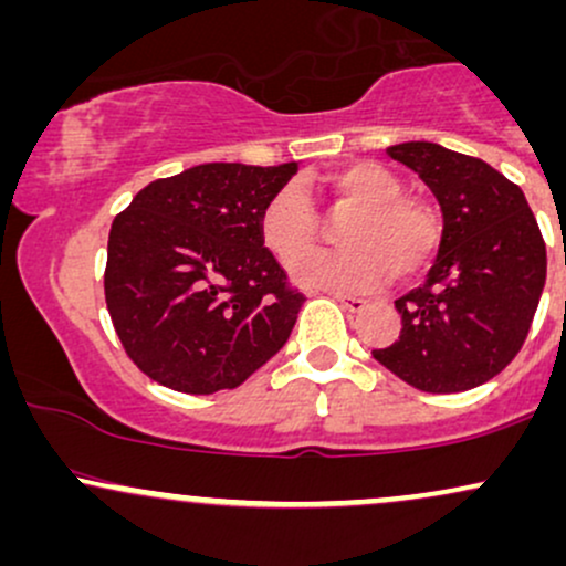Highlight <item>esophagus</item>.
I'll list each match as a JSON object with an SVG mask.
<instances>
[{"label": "esophagus", "instance_id": "1", "mask_svg": "<svg viewBox=\"0 0 566 566\" xmlns=\"http://www.w3.org/2000/svg\"><path fill=\"white\" fill-rule=\"evenodd\" d=\"M333 297H335V301H337V303H340V305H343V308L354 311V314H356V311H361V308H365V305H367V301H365V297H356V295H346V292H333Z\"/></svg>", "mask_w": 566, "mask_h": 566}]
</instances>
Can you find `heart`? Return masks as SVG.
<instances>
[{
  "label": "heart",
  "mask_w": 566,
  "mask_h": 566,
  "mask_svg": "<svg viewBox=\"0 0 566 566\" xmlns=\"http://www.w3.org/2000/svg\"><path fill=\"white\" fill-rule=\"evenodd\" d=\"M329 218H343V250L305 255L322 239V218L297 186H282L265 199L258 233L269 252L292 264L305 287L333 292L378 290L388 279L420 276L441 247V220L426 199L405 191L394 170L378 161H350L322 178Z\"/></svg>",
  "instance_id": "1"
}]
</instances>
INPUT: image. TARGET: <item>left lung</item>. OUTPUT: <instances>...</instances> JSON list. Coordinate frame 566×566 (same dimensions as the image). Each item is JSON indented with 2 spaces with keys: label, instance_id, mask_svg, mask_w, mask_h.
<instances>
[{
  "label": "left lung",
  "instance_id": "obj_1",
  "mask_svg": "<svg viewBox=\"0 0 566 566\" xmlns=\"http://www.w3.org/2000/svg\"><path fill=\"white\" fill-rule=\"evenodd\" d=\"M388 154L431 188L444 233L428 282L396 301L399 337L373 356L420 391H469L527 340L545 284L543 233L522 188L486 161L426 140Z\"/></svg>",
  "mask_w": 566,
  "mask_h": 566
}]
</instances>
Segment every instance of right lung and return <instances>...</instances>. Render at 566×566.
<instances>
[{
	"label": "right lung",
	"mask_w": 566,
	"mask_h": 566,
	"mask_svg": "<svg viewBox=\"0 0 566 566\" xmlns=\"http://www.w3.org/2000/svg\"><path fill=\"white\" fill-rule=\"evenodd\" d=\"M297 165L212 161L159 178L114 218L106 305L133 365L180 394L237 388L287 343L303 292L258 216Z\"/></svg>",
	"instance_id": "right-lung-1"
}]
</instances>
